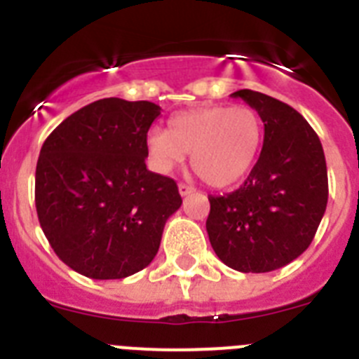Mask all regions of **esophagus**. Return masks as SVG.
<instances>
[{"mask_svg": "<svg viewBox=\"0 0 359 359\" xmlns=\"http://www.w3.org/2000/svg\"><path fill=\"white\" fill-rule=\"evenodd\" d=\"M177 190H180V194L185 198V196H189V194H192V192H194V187L187 185V183H180V185H177Z\"/></svg>", "mask_w": 359, "mask_h": 359, "instance_id": "obj_1", "label": "esophagus"}]
</instances>
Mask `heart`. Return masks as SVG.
<instances>
[{"mask_svg": "<svg viewBox=\"0 0 359 359\" xmlns=\"http://www.w3.org/2000/svg\"><path fill=\"white\" fill-rule=\"evenodd\" d=\"M262 145V122L248 106H214L183 111L169 131L152 129L147 149L158 170L169 172L190 152L196 172L212 187L241 182L252 170Z\"/></svg>", "mask_w": 359, "mask_h": 359, "instance_id": "obj_1", "label": "heart"}]
</instances>
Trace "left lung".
Masks as SVG:
<instances>
[{
    "mask_svg": "<svg viewBox=\"0 0 359 359\" xmlns=\"http://www.w3.org/2000/svg\"><path fill=\"white\" fill-rule=\"evenodd\" d=\"M231 97L259 113L264 144L239 189L208 196V239L228 268L266 273L302 255L315 237L327 207V165L318 135L297 109L252 90Z\"/></svg>",
    "mask_w": 359,
    "mask_h": 359,
    "instance_id": "8db88e82",
    "label": "left lung"
}]
</instances>
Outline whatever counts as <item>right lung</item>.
Instances as JSON below:
<instances>
[{"label": "right lung", "instance_id": "add662e5", "mask_svg": "<svg viewBox=\"0 0 359 359\" xmlns=\"http://www.w3.org/2000/svg\"><path fill=\"white\" fill-rule=\"evenodd\" d=\"M161 107L102 98L75 111L44 140L36 208L65 264L97 280L151 264L167 219L182 207L174 180L147 170V131Z\"/></svg>", "mask_w": 359, "mask_h": 359}]
</instances>
